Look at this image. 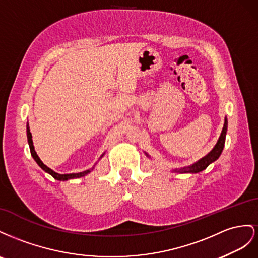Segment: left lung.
Instances as JSON below:
<instances>
[{"label":"left lung","mask_w":258,"mask_h":258,"mask_svg":"<svg viewBox=\"0 0 258 258\" xmlns=\"http://www.w3.org/2000/svg\"><path fill=\"white\" fill-rule=\"evenodd\" d=\"M227 127H228V121H227V116L225 117V123H224V127L222 130V133H220V136L218 138V141L216 143V145L213 148L207 156H204L203 158H201L200 160H198L195 163H192L191 165L181 167V168H174L172 170L173 173H180V174H196V173H200L202 171H204L210 164H212L213 162H215L222 154L224 147H225V141H226V134H227ZM146 153V152H145ZM146 156L149 157L148 153H146Z\"/></svg>","instance_id":"left-lung-1"}]
</instances>
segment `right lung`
I'll use <instances>...</instances> for the list:
<instances>
[{
  "label": "right lung",
  "mask_w": 258,
  "mask_h": 258,
  "mask_svg": "<svg viewBox=\"0 0 258 258\" xmlns=\"http://www.w3.org/2000/svg\"><path fill=\"white\" fill-rule=\"evenodd\" d=\"M27 138H28V144H29V147H30V152H31V156L32 158L34 159V161L38 163V165L42 168V170L44 172L48 173L49 175L53 176V177L57 180H60V181H66V180H69V179H75V178H80V177H83V176L87 175L88 173H91L93 170L95 165L90 168V170H86V171H83V172H80V173H71V174H58L56 173L55 171L51 170V168H49L48 166H46L45 164L43 163V162L41 161V159L39 158L38 154H36L35 150H34V146H33V141H32V135H31V132H30V127H29V123H27ZM105 156V152L101 154L100 158L101 159L102 157Z\"/></svg>",
  "instance_id": "obj_1"
}]
</instances>
